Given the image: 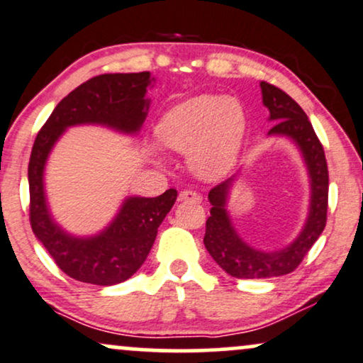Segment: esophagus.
Returning <instances> with one entry per match:
<instances>
[{
    "mask_svg": "<svg viewBox=\"0 0 363 363\" xmlns=\"http://www.w3.org/2000/svg\"><path fill=\"white\" fill-rule=\"evenodd\" d=\"M179 201L181 203H201V196L191 189H184L179 193Z\"/></svg>",
    "mask_w": 363,
    "mask_h": 363,
    "instance_id": "34e87169",
    "label": "esophagus"
}]
</instances>
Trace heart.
<instances>
[{
  "mask_svg": "<svg viewBox=\"0 0 363 363\" xmlns=\"http://www.w3.org/2000/svg\"><path fill=\"white\" fill-rule=\"evenodd\" d=\"M247 132L242 103L231 96L201 94L177 103L155 125L159 143L187 154L196 177L218 181L235 169ZM152 155H157L154 147Z\"/></svg>",
  "mask_w": 363,
  "mask_h": 363,
  "instance_id": "obj_1",
  "label": "heart"
}]
</instances>
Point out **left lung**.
Listing matches in <instances>:
<instances>
[{
  "mask_svg": "<svg viewBox=\"0 0 363 363\" xmlns=\"http://www.w3.org/2000/svg\"><path fill=\"white\" fill-rule=\"evenodd\" d=\"M260 89L262 103L269 110V121H274L267 135L289 138L299 148L308 170L311 196L306 223L298 237L284 248L264 252L248 245L240 237L230 216L228 199L238 174L209 191L208 201L211 204V216L206 221L204 247L226 274L237 279L279 277L292 272L325 230L328 209V167L325 150L306 113L279 87L262 81Z\"/></svg>",
  "mask_w": 363,
  "mask_h": 363,
  "instance_id": "8db88e82",
  "label": "left lung"
}]
</instances>
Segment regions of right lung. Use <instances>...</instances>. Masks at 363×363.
<instances>
[{
    "instance_id": "obj_1",
    "label": "right lung",
    "mask_w": 363,
    "mask_h": 363,
    "mask_svg": "<svg viewBox=\"0 0 363 363\" xmlns=\"http://www.w3.org/2000/svg\"><path fill=\"white\" fill-rule=\"evenodd\" d=\"M152 84L155 77L150 72L96 76L57 104L35 138L28 164L30 223L59 269L76 281L115 286L132 277L145 262L157 230L176 203L177 191L169 189L157 198L128 196L110 225L79 237L64 230L52 216L43 182L47 160L71 126L98 125L135 137L148 115L147 87Z\"/></svg>"
}]
</instances>
